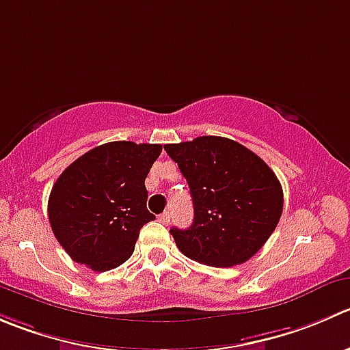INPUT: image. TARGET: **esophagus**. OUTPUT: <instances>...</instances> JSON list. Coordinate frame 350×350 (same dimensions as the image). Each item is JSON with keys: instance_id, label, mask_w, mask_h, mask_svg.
I'll return each instance as SVG.
<instances>
[{"instance_id": "1", "label": "esophagus", "mask_w": 350, "mask_h": 350, "mask_svg": "<svg viewBox=\"0 0 350 350\" xmlns=\"http://www.w3.org/2000/svg\"><path fill=\"white\" fill-rule=\"evenodd\" d=\"M159 220H161L162 224H169V222H171V213H169V212L161 213V215H159Z\"/></svg>"}]
</instances>
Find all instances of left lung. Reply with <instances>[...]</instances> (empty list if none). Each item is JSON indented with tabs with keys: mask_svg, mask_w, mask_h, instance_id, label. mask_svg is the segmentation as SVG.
<instances>
[{
	"mask_svg": "<svg viewBox=\"0 0 350 350\" xmlns=\"http://www.w3.org/2000/svg\"><path fill=\"white\" fill-rule=\"evenodd\" d=\"M186 178L195 219L171 234L185 256L208 267H234L267 243L282 215L275 172L254 152L224 137L164 145Z\"/></svg>",
	"mask_w": 350,
	"mask_h": 350,
	"instance_id": "1",
	"label": "left lung"
}]
</instances>
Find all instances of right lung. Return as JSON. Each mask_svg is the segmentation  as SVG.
Returning <instances> with one entry per match:
<instances>
[{
    "label": "right lung",
    "mask_w": 350,
    "mask_h": 350,
    "mask_svg": "<svg viewBox=\"0 0 350 350\" xmlns=\"http://www.w3.org/2000/svg\"><path fill=\"white\" fill-rule=\"evenodd\" d=\"M159 144L109 142L71 162L51 189V229L71 260L96 272L116 269L133 254L147 210L145 178Z\"/></svg>",
    "instance_id": "add662e5"
}]
</instances>
